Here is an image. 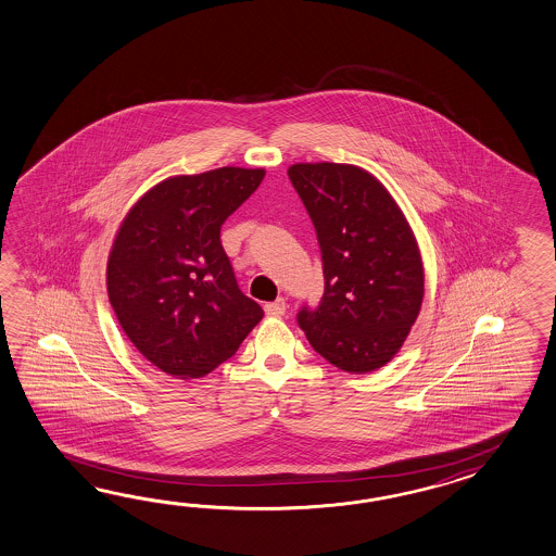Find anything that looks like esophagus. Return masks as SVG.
Wrapping results in <instances>:
<instances>
[{"label":"esophagus","instance_id":"34e87169","mask_svg":"<svg viewBox=\"0 0 556 556\" xmlns=\"http://www.w3.org/2000/svg\"><path fill=\"white\" fill-rule=\"evenodd\" d=\"M285 299H277V301H273V303H267L265 305V313L269 315V317H283L285 315Z\"/></svg>","mask_w":556,"mask_h":556}]
</instances>
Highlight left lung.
<instances>
[{"label":"left lung","mask_w":556,"mask_h":556,"mask_svg":"<svg viewBox=\"0 0 556 556\" xmlns=\"http://www.w3.org/2000/svg\"><path fill=\"white\" fill-rule=\"evenodd\" d=\"M289 179L321 248L325 293L299 327L313 349L346 372L381 369L419 317L425 269L407 217L387 187L349 163H295Z\"/></svg>","instance_id":"obj_1"}]
</instances>
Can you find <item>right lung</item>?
<instances>
[{
  "instance_id": "1",
  "label": "right lung",
  "mask_w": 556,
  "mask_h": 556,
  "mask_svg": "<svg viewBox=\"0 0 556 556\" xmlns=\"http://www.w3.org/2000/svg\"><path fill=\"white\" fill-rule=\"evenodd\" d=\"M265 169L173 175L125 215L108 260V295L137 351L175 379H199L263 319L241 293L222 225L261 186Z\"/></svg>"
}]
</instances>
